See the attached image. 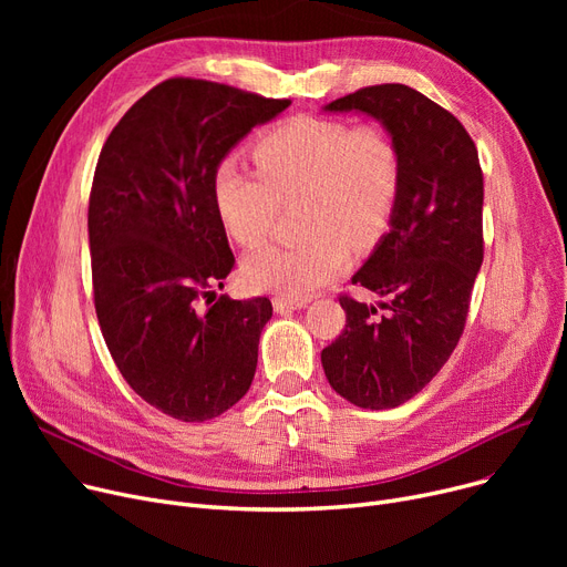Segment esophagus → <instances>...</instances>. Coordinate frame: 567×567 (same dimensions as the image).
<instances>
[{
	"instance_id": "obj_1",
	"label": "esophagus",
	"mask_w": 567,
	"mask_h": 567,
	"mask_svg": "<svg viewBox=\"0 0 567 567\" xmlns=\"http://www.w3.org/2000/svg\"><path fill=\"white\" fill-rule=\"evenodd\" d=\"M306 306H308L306 299H287V296H276V299H274V310L280 312V315L291 312V310H301Z\"/></svg>"
}]
</instances>
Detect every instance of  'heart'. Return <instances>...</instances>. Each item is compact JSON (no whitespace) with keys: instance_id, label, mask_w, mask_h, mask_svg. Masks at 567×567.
Returning a JSON list of instances; mask_svg holds the SVG:
<instances>
[{"instance_id":"heart-1","label":"heart","mask_w":567,"mask_h":567,"mask_svg":"<svg viewBox=\"0 0 567 567\" xmlns=\"http://www.w3.org/2000/svg\"><path fill=\"white\" fill-rule=\"evenodd\" d=\"M259 169L223 158L212 176L216 214L241 246L271 231L278 202L303 195L299 244H268L244 261L255 291L306 299L342 274L353 248L374 246L389 229L400 197L402 161L379 126L351 128L329 118L299 116L255 144Z\"/></svg>"}]
</instances>
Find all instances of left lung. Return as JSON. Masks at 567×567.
<instances>
[{"label":"left lung","instance_id":"1","mask_svg":"<svg viewBox=\"0 0 567 567\" xmlns=\"http://www.w3.org/2000/svg\"><path fill=\"white\" fill-rule=\"evenodd\" d=\"M321 110L374 118L402 161L389 231L351 278L389 303L342 296L344 331L321 351L336 393L361 409H395L436 377L464 331L483 264L481 161L457 118L406 84L365 86Z\"/></svg>","mask_w":567,"mask_h":567}]
</instances>
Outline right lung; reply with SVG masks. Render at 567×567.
Instances as JSON below:
<instances>
[{
  "label": "right lung",
  "instance_id": "obj_1",
  "mask_svg": "<svg viewBox=\"0 0 567 567\" xmlns=\"http://www.w3.org/2000/svg\"><path fill=\"white\" fill-rule=\"evenodd\" d=\"M287 107L172 78L122 116L99 156L86 227L101 331L131 389L176 421L216 419L252 383L271 301L220 296L197 308L234 268L212 176Z\"/></svg>",
  "mask_w": 567,
  "mask_h": 567
}]
</instances>
